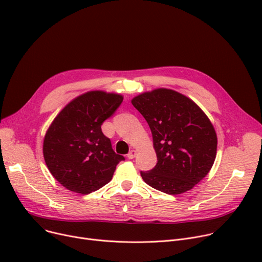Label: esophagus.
<instances>
[{"instance_id":"esophagus-1","label":"esophagus","mask_w":262,"mask_h":262,"mask_svg":"<svg viewBox=\"0 0 262 262\" xmlns=\"http://www.w3.org/2000/svg\"><path fill=\"white\" fill-rule=\"evenodd\" d=\"M136 154H137V151H136V150H132V151L127 154V157H128L129 159H133V158H135Z\"/></svg>"}]
</instances>
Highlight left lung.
I'll use <instances>...</instances> for the list:
<instances>
[{"instance_id":"obj_1","label":"left lung","mask_w":262,"mask_h":262,"mask_svg":"<svg viewBox=\"0 0 262 262\" xmlns=\"http://www.w3.org/2000/svg\"><path fill=\"white\" fill-rule=\"evenodd\" d=\"M152 132L157 156L150 171H140L151 187L179 195L194 187L211 170L217 136L209 118L187 96L156 89L132 99Z\"/></svg>"}]
</instances>
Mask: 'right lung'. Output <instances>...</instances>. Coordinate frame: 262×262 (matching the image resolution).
<instances>
[{
	"mask_svg": "<svg viewBox=\"0 0 262 262\" xmlns=\"http://www.w3.org/2000/svg\"><path fill=\"white\" fill-rule=\"evenodd\" d=\"M122 101L120 94L90 91L52 121L43 138V158L53 178L68 190L88 195L99 189L125 159L112 150L100 127Z\"/></svg>",
	"mask_w": 262,
	"mask_h": 262,
	"instance_id": "obj_1",
	"label": "right lung"
}]
</instances>
